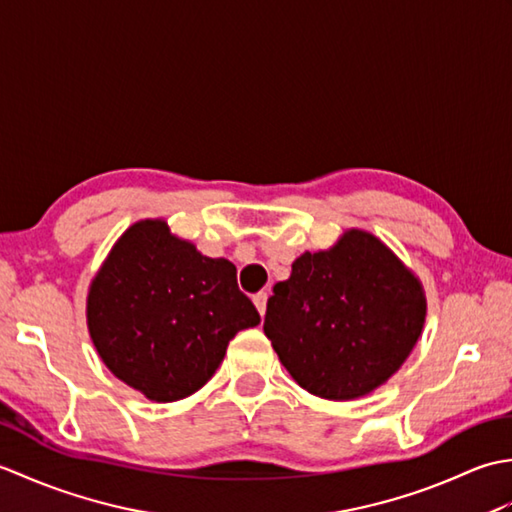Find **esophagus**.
Returning <instances> with one entry per match:
<instances>
[{
  "label": "esophagus",
  "instance_id": "1",
  "mask_svg": "<svg viewBox=\"0 0 512 512\" xmlns=\"http://www.w3.org/2000/svg\"><path fill=\"white\" fill-rule=\"evenodd\" d=\"M253 301H255V306H257V310H259V314H266V303H268V292H257V295L253 297Z\"/></svg>",
  "mask_w": 512,
  "mask_h": 512
}]
</instances>
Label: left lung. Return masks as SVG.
Returning <instances> with one entry per match:
<instances>
[{
  "mask_svg": "<svg viewBox=\"0 0 512 512\" xmlns=\"http://www.w3.org/2000/svg\"><path fill=\"white\" fill-rule=\"evenodd\" d=\"M424 292L398 257L363 231L303 253L268 299L264 332L310 394L365 396L398 372L422 332Z\"/></svg>",
  "mask_w": 512,
  "mask_h": 512,
  "instance_id": "8db88e82",
  "label": "left lung"
}]
</instances>
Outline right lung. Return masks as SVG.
Instances as JSON below:
<instances>
[{"instance_id": "add662e5", "label": "right lung", "mask_w": 512, "mask_h": 512, "mask_svg": "<svg viewBox=\"0 0 512 512\" xmlns=\"http://www.w3.org/2000/svg\"><path fill=\"white\" fill-rule=\"evenodd\" d=\"M257 323L235 266L200 255L160 220L127 228L88 295L96 352L114 376L156 402L206 385L228 341Z\"/></svg>"}]
</instances>
